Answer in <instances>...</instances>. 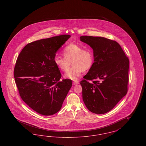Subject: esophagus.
I'll return each mask as SVG.
<instances>
[{
	"instance_id": "34e87169",
	"label": "esophagus",
	"mask_w": 146,
	"mask_h": 146,
	"mask_svg": "<svg viewBox=\"0 0 146 146\" xmlns=\"http://www.w3.org/2000/svg\"><path fill=\"white\" fill-rule=\"evenodd\" d=\"M73 85H78V84H79V81L76 80V81H75V82H73Z\"/></svg>"
}]
</instances>
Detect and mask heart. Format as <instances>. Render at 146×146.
<instances>
[{"label":"heart","mask_w":146,"mask_h":146,"mask_svg":"<svg viewBox=\"0 0 146 146\" xmlns=\"http://www.w3.org/2000/svg\"><path fill=\"white\" fill-rule=\"evenodd\" d=\"M62 54L64 57L55 56L54 61L58 69L63 72L68 70L64 76L73 80H76L83 70L91 69L94 63L92 50L75 43L67 45L63 49ZM71 62L73 66L68 70Z\"/></svg>","instance_id":"1"}]
</instances>
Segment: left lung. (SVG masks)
Returning <instances> with one entry per match:
<instances>
[{"label":"left lung","mask_w":146,"mask_h":146,"mask_svg":"<svg viewBox=\"0 0 146 146\" xmlns=\"http://www.w3.org/2000/svg\"><path fill=\"white\" fill-rule=\"evenodd\" d=\"M80 38L93 49L94 55L93 66L80 82L84 102L94 113H106L127 94L129 60L114 40L92 36Z\"/></svg>","instance_id":"left-lung-1"}]
</instances>
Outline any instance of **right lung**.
Listing matches in <instances>:
<instances>
[{"instance_id":"obj_1","label":"right lung","mask_w":146,"mask_h":146,"mask_svg":"<svg viewBox=\"0 0 146 146\" xmlns=\"http://www.w3.org/2000/svg\"><path fill=\"white\" fill-rule=\"evenodd\" d=\"M70 37L61 35L32 42L17 57L14 78L22 100L44 115L59 111L72 87V80H60L61 74L54 60L56 54Z\"/></svg>"}]
</instances>
